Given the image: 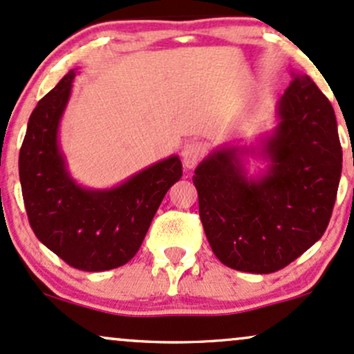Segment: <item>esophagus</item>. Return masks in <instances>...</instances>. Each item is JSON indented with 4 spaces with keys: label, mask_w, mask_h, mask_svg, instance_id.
Masks as SVG:
<instances>
[{
    "label": "esophagus",
    "mask_w": 354,
    "mask_h": 354,
    "mask_svg": "<svg viewBox=\"0 0 354 354\" xmlns=\"http://www.w3.org/2000/svg\"><path fill=\"white\" fill-rule=\"evenodd\" d=\"M204 153V147L201 142H196V140H189L188 143H185L181 150L183 163H185L186 168H194L198 165V161L201 160Z\"/></svg>",
    "instance_id": "1"
}]
</instances>
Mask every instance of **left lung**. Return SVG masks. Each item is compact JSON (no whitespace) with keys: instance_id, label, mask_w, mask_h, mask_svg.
Here are the masks:
<instances>
[{"instance_id":"1","label":"left lung","mask_w":354,"mask_h":354,"mask_svg":"<svg viewBox=\"0 0 354 354\" xmlns=\"http://www.w3.org/2000/svg\"><path fill=\"white\" fill-rule=\"evenodd\" d=\"M292 75L272 133L257 147L216 148L194 169L204 232L216 257L231 269H283L330 223L343 161L335 110L308 75ZM249 154L270 161L262 175L246 171Z\"/></svg>"}]
</instances>
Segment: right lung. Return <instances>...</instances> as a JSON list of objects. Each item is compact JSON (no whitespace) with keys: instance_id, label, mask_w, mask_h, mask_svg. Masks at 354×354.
Returning a JSON list of instances; mask_svg holds the SVG:
<instances>
[{"instance_id":"obj_1","label":"right lung","mask_w":354,"mask_h":354,"mask_svg":"<svg viewBox=\"0 0 354 354\" xmlns=\"http://www.w3.org/2000/svg\"><path fill=\"white\" fill-rule=\"evenodd\" d=\"M74 77L72 69L29 117L19 150L24 206L37 239L71 267L117 269L138 252L165 194L183 176L181 160H161L110 189L80 186L59 145Z\"/></svg>"}]
</instances>
